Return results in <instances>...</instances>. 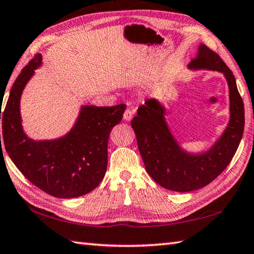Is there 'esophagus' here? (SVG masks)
Instances as JSON below:
<instances>
[{
    "label": "esophagus",
    "instance_id": "obj_1",
    "mask_svg": "<svg viewBox=\"0 0 254 254\" xmlns=\"http://www.w3.org/2000/svg\"><path fill=\"white\" fill-rule=\"evenodd\" d=\"M133 113H134V111H133V110H131V109H127V110L125 111V113H124V120L127 121V122L131 121V118L133 117Z\"/></svg>",
    "mask_w": 254,
    "mask_h": 254
}]
</instances>
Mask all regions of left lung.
I'll use <instances>...</instances> for the list:
<instances>
[{
  "label": "left lung",
  "instance_id": "obj_1",
  "mask_svg": "<svg viewBox=\"0 0 254 254\" xmlns=\"http://www.w3.org/2000/svg\"><path fill=\"white\" fill-rule=\"evenodd\" d=\"M190 68L222 71L229 87L230 121L221 139L206 153L191 155L179 148L167 128L164 108L155 99L139 106L131 127L145 170L163 188L188 192L205 187L221 175L237 151L245 128V106L235 76L216 52L201 44Z\"/></svg>",
  "mask_w": 254,
  "mask_h": 254
}]
</instances>
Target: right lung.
Listing matches in <instances>:
<instances>
[{"label": "right lung", "instance_id": "right-lung-1", "mask_svg": "<svg viewBox=\"0 0 254 254\" xmlns=\"http://www.w3.org/2000/svg\"><path fill=\"white\" fill-rule=\"evenodd\" d=\"M41 60V54H36L10 89L2 117L5 150L36 187L55 198H77L97 188L104 178L110 132L123 120L126 105L83 106L67 136L53 141H33L22 131L19 101Z\"/></svg>", "mask_w": 254, "mask_h": 254}]
</instances>
